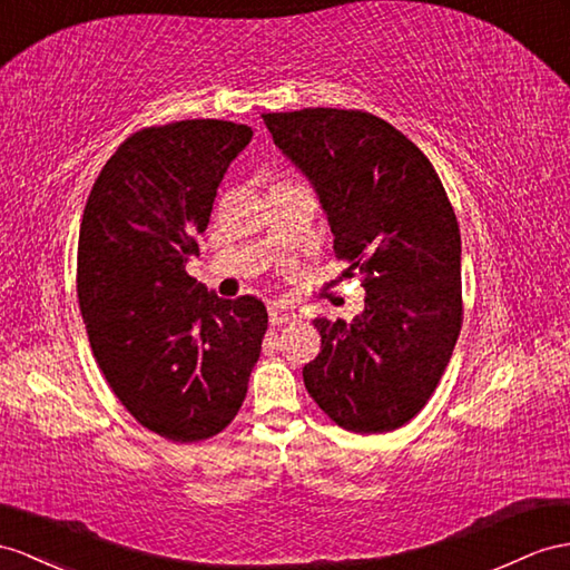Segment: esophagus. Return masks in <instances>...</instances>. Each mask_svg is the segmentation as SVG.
Returning a JSON list of instances; mask_svg holds the SVG:
<instances>
[{
	"label": "esophagus",
	"instance_id": "esophagus-1",
	"mask_svg": "<svg viewBox=\"0 0 570 570\" xmlns=\"http://www.w3.org/2000/svg\"><path fill=\"white\" fill-rule=\"evenodd\" d=\"M267 311H269L272 325H286V323H291V320H296V313L291 311L284 301H269Z\"/></svg>",
	"mask_w": 570,
	"mask_h": 570
}]
</instances>
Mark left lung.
Segmentation results:
<instances>
[{
	"label": "left lung",
	"instance_id": "obj_1",
	"mask_svg": "<svg viewBox=\"0 0 570 570\" xmlns=\"http://www.w3.org/2000/svg\"><path fill=\"white\" fill-rule=\"evenodd\" d=\"M262 120L313 185L334 253L366 288L352 323L313 320L323 348L303 383L342 429L395 431L429 402L460 334L455 212L419 146L371 112L305 108Z\"/></svg>",
	"mask_w": 570,
	"mask_h": 570
}]
</instances>
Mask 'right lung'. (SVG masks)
Returning a JSON list of instances; mask_svg holds the SVG:
<instances>
[{
	"label": "right lung",
	"mask_w": 570,
	"mask_h": 570,
	"mask_svg": "<svg viewBox=\"0 0 570 570\" xmlns=\"http://www.w3.org/2000/svg\"><path fill=\"white\" fill-rule=\"evenodd\" d=\"M250 139L226 120L141 129L100 170L81 218L77 294L98 368L141 426L175 443L230 424L267 330L265 303L218 298L185 272Z\"/></svg>",
	"instance_id": "obj_1"
}]
</instances>
